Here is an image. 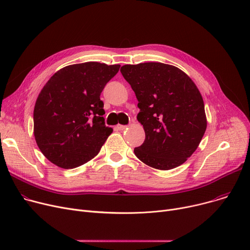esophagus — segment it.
<instances>
[{
    "mask_svg": "<svg viewBox=\"0 0 250 250\" xmlns=\"http://www.w3.org/2000/svg\"><path fill=\"white\" fill-rule=\"evenodd\" d=\"M125 128H126V125H115V129H117V130H124Z\"/></svg>",
    "mask_w": 250,
    "mask_h": 250,
    "instance_id": "34e87169",
    "label": "esophagus"
}]
</instances>
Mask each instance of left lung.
Instances as JSON below:
<instances>
[{"label":"left lung","mask_w":250,"mask_h":250,"mask_svg":"<svg viewBox=\"0 0 250 250\" xmlns=\"http://www.w3.org/2000/svg\"><path fill=\"white\" fill-rule=\"evenodd\" d=\"M122 75L139 101L145 141L134 152L150 167L169 170L185 163L207 128L203 97L191 79L171 64H125Z\"/></svg>","instance_id":"8db88e82"}]
</instances>
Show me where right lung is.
Returning a JSON list of instances; mask_svg holds the SVG:
<instances>
[{
  "instance_id": "1",
  "label": "right lung",
  "mask_w": 250,
  "mask_h": 250,
  "mask_svg": "<svg viewBox=\"0 0 250 250\" xmlns=\"http://www.w3.org/2000/svg\"><path fill=\"white\" fill-rule=\"evenodd\" d=\"M120 67L97 62L71 64L44 85L33 111L34 137L51 163L72 169L99 153L112 133L105 125L100 94Z\"/></svg>"
}]
</instances>
